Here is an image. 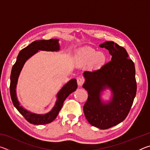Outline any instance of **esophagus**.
<instances>
[{
	"label": "esophagus",
	"mask_w": 150,
	"mask_h": 150,
	"mask_svg": "<svg viewBox=\"0 0 150 150\" xmlns=\"http://www.w3.org/2000/svg\"><path fill=\"white\" fill-rule=\"evenodd\" d=\"M77 81L78 85L80 86V87L81 86H82L83 83H84V82H85L84 79H83V78H82V77H78L77 79Z\"/></svg>",
	"instance_id": "obj_1"
}]
</instances>
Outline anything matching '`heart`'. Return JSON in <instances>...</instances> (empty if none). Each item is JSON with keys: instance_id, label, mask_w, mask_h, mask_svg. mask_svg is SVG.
<instances>
[{"instance_id": "1", "label": "heart", "mask_w": 150, "mask_h": 150, "mask_svg": "<svg viewBox=\"0 0 150 150\" xmlns=\"http://www.w3.org/2000/svg\"><path fill=\"white\" fill-rule=\"evenodd\" d=\"M106 59V57L104 53L98 52L91 47L81 48L75 55V62L79 65L93 62L94 64L100 66L105 64Z\"/></svg>"}]
</instances>
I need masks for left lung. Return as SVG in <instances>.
Masks as SVG:
<instances>
[{
    "label": "left lung",
    "instance_id": "left-lung-1",
    "mask_svg": "<svg viewBox=\"0 0 150 150\" xmlns=\"http://www.w3.org/2000/svg\"><path fill=\"white\" fill-rule=\"evenodd\" d=\"M99 46L108 50L111 61L99 69L83 73L85 81L83 87L88 93L83 111L91 125L106 130L120 124L128 116L137 85L135 66L126 50L114 42H106ZM106 88L113 94L111 100L107 103L100 98Z\"/></svg>",
    "mask_w": 150,
    "mask_h": 150
}]
</instances>
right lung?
<instances>
[{"mask_svg":"<svg viewBox=\"0 0 150 150\" xmlns=\"http://www.w3.org/2000/svg\"><path fill=\"white\" fill-rule=\"evenodd\" d=\"M59 50V40L50 39L48 40H36L20 51L18 55L16 62L12 68L10 93H11L12 103L19 112L28 122L35 124V125H42V124L51 123L56 118L66 98L77 89V80L75 79H73L63 86L62 89L57 93V100L51 111L44 115H38V114H35L27 110L20 104L16 96V90L18 79L20 73L21 72L24 63L30 57L38 52L39 50L57 52Z\"/></svg>","mask_w":150,"mask_h":150,"instance_id":"right-lung-1","label":"right lung"}]
</instances>
